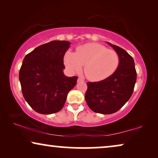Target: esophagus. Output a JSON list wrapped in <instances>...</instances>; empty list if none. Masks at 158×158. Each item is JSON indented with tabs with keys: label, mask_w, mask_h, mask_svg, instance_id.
Wrapping results in <instances>:
<instances>
[{
	"label": "esophagus",
	"mask_w": 158,
	"mask_h": 158,
	"mask_svg": "<svg viewBox=\"0 0 158 158\" xmlns=\"http://www.w3.org/2000/svg\"><path fill=\"white\" fill-rule=\"evenodd\" d=\"M83 81L84 80L82 79L81 77H78V79H77V82H78V83H80V82H83Z\"/></svg>",
	"instance_id": "obj_1"
}]
</instances>
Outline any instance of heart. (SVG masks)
<instances>
[{
  "mask_svg": "<svg viewBox=\"0 0 158 158\" xmlns=\"http://www.w3.org/2000/svg\"><path fill=\"white\" fill-rule=\"evenodd\" d=\"M64 63L71 73H84L90 81L105 80L113 75L119 64V56L115 50L98 43H88L76 48V52L68 51L64 56Z\"/></svg>",
  "mask_w": 158,
  "mask_h": 158,
  "instance_id": "heart-1",
  "label": "heart"
}]
</instances>
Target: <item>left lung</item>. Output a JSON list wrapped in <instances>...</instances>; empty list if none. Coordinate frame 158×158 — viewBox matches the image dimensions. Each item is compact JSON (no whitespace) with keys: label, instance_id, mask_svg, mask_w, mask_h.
Returning a JSON list of instances; mask_svg holds the SVG:
<instances>
[{"label":"left lung","instance_id":"1","mask_svg":"<svg viewBox=\"0 0 158 158\" xmlns=\"http://www.w3.org/2000/svg\"><path fill=\"white\" fill-rule=\"evenodd\" d=\"M119 56L115 73L98 82H88L86 103L96 113L111 114L118 111L131 98L137 81L134 59L121 47L108 42Z\"/></svg>","mask_w":158,"mask_h":158}]
</instances>
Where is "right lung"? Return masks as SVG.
<instances>
[{
  "mask_svg": "<svg viewBox=\"0 0 158 158\" xmlns=\"http://www.w3.org/2000/svg\"><path fill=\"white\" fill-rule=\"evenodd\" d=\"M68 41H52L25 56L19 71L23 96L34 111L42 114L57 113L63 108L69 91L77 77L64 75V55Z\"/></svg>",
  "mask_w": 158,
  "mask_h": 158,
  "instance_id": "add662e5",
  "label": "right lung"
}]
</instances>
